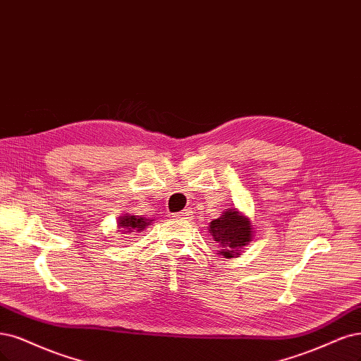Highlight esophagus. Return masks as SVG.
Returning <instances> with one entry per match:
<instances>
[{"label":"esophagus","instance_id":"esophagus-1","mask_svg":"<svg viewBox=\"0 0 361 361\" xmlns=\"http://www.w3.org/2000/svg\"><path fill=\"white\" fill-rule=\"evenodd\" d=\"M191 210L190 209H183V210H180V212H178V214H175L173 216L175 218H180V219H190L191 218Z\"/></svg>","mask_w":361,"mask_h":361}]
</instances>
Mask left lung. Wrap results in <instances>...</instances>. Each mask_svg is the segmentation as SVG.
Returning a JSON list of instances; mask_svg holds the SVG:
<instances>
[{
  "label": "left lung",
  "instance_id": "8db88e82",
  "mask_svg": "<svg viewBox=\"0 0 361 361\" xmlns=\"http://www.w3.org/2000/svg\"><path fill=\"white\" fill-rule=\"evenodd\" d=\"M209 231L218 243L216 247H221L219 254L226 258L233 257L234 251L247 245L252 235L250 219L242 216L238 210H226L221 218L210 222Z\"/></svg>",
  "mask_w": 361,
  "mask_h": 361
}]
</instances>
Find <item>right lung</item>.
<instances>
[{
	"label": "right lung",
	"mask_w": 361,
	"mask_h": 361,
	"mask_svg": "<svg viewBox=\"0 0 361 361\" xmlns=\"http://www.w3.org/2000/svg\"><path fill=\"white\" fill-rule=\"evenodd\" d=\"M147 219L145 218H139V216H134V215H127V216H122L119 219V226L123 230H128V233L131 231H140L143 228H146L147 226Z\"/></svg>",
	"instance_id": "obj_1"
}]
</instances>
